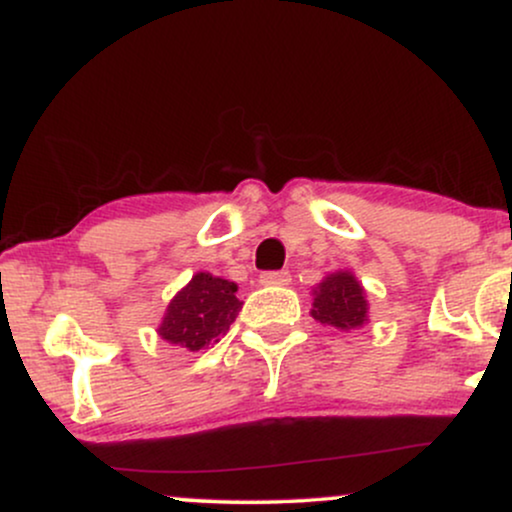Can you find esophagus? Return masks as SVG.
<instances>
[{"instance_id": "obj_1", "label": "esophagus", "mask_w": 512, "mask_h": 512, "mask_svg": "<svg viewBox=\"0 0 512 512\" xmlns=\"http://www.w3.org/2000/svg\"><path fill=\"white\" fill-rule=\"evenodd\" d=\"M291 281V274L289 272H262L260 274V284L264 286H286Z\"/></svg>"}]
</instances>
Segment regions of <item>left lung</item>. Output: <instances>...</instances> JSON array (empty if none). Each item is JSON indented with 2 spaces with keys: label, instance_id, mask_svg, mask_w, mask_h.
Segmentation results:
<instances>
[{
  "label": "left lung",
  "instance_id": "8db88e82",
  "mask_svg": "<svg viewBox=\"0 0 512 512\" xmlns=\"http://www.w3.org/2000/svg\"><path fill=\"white\" fill-rule=\"evenodd\" d=\"M368 303L356 276L349 272L330 274L315 291L313 317L337 330H354L366 322Z\"/></svg>",
  "mask_w": 512,
  "mask_h": 512
}]
</instances>
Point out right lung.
I'll list each match as a JSON object with an SVG mask.
<instances>
[{"mask_svg": "<svg viewBox=\"0 0 512 512\" xmlns=\"http://www.w3.org/2000/svg\"><path fill=\"white\" fill-rule=\"evenodd\" d=\"M233 281L199 272L190 284L173 298L158 334L170 344L199 351L219 339L236 322L243 303L236 298Z\"/></svg>", "mask_w": 512, "mask_h": 512, "instance_id": "add662e5", "label": "right lung"}]
</instances>
